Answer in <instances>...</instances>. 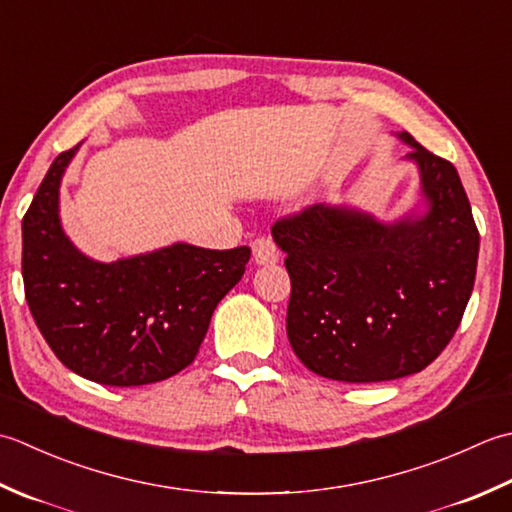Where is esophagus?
I'll return each mask as SVG.
<instances>
[{"label": "esophagus", "instance_id": "34e87169", "mask_svg": "<svg viewBox=\"0 0 512 512\" xmlns=\"http://www.w3.org/2000/svg\"><path fill=\"white\" fill-rule=\"evenodd\" d=\"M252 252H254V260L258 265H274L278 263V247L271 238H256L252 243Z\"/></svg>", "mask_w": 512, "mask_h": 512}]
</instances>
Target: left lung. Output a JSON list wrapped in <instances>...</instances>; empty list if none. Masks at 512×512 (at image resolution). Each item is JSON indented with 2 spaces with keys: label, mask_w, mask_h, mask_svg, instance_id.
<instances>
[{
  "label": "left lung",
  "mask_w": 512,
  "mask_h": 512,
  "mask_svg": "<svg viewBox=\"0 0 512 512\" xmlns=\"http://www.w3.org/2000/svg\"><path fill=\"white\" fill-rule=\"evenodd\" d=\"M426 214L380 223L311 205L271 227L291 278L287 338L300 362L338 382L398 380L429 367L471 298L479 232L460 174L409 132Z\"/></svg>",
  "instance_id": "left-lung-1"
}]
</instances>
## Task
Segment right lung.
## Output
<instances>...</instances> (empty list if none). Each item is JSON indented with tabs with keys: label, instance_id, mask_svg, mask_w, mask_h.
Listing matches in <instances>:
<instances>
[{
	"label": "right lung",
	"instance_id": "obj_1",
	"mask_svg": "<svg viewBox=\"0 0 512 512\" xmlns=\"http://www.w3.org/2000/svg\"><path fill=\"white\" fill-rule=\"evenodd\" d=\"M77 148L52 161L22 223L30 314L52 353L81 378L106 387L168 380L194 362L252 249L174 243L114 263L83 256L59 223L61 176Z\"/></svg>",
	"mask_w": 512,
	"mask_h": 512
}]
</instances>
